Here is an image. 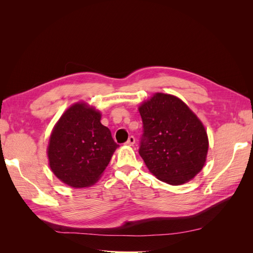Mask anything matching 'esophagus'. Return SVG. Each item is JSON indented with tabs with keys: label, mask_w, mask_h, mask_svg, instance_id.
Instances as JSON below:
<instances>
[{
	"label": "esophagus",
	"mask_w": 253,
	"mask_h": 253,
	"mask_svg": "<svg viewBox=\"0 0 253 253\" xmlns=\"http://www.w3.org/2000/svg\"><path fill=\"white\" fill-rule=\"evenodd\" d=\"M134 143H135V137H134V136H129L127 141L126 142V145H129V147H131V145H134Z\"/></svg>",
	"instance_id": "34e87169"
}]
</instances>
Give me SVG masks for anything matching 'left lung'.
<instances>
[{
  "instance_id": "8db88e82",
  "label": "left lung",
  "mask_w": 253,
  "mask_h": 253,
  "mask_svg": "<svg viewBox=\"0 0 253 253\" xmlns=\"http://www.w3.org/2000/svg\"><path fill=\"white\" fill-rule=\"evenodd\" d=\"M143 124L139 154L149 171L182 185L205 166L209 141L202 121L179 98L156 93L138 108Z\"/></svg>"
}]
</instances>
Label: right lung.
<instances>
[{
    "instance_id": "right-lung-1",
    "label": "right lung",
    "mask_w": 253,
    "mask_h": 253,
    "mask_svg": "<svg viewBox=\"0 0 253 253\" xmlns=\"http://www.w3.org/2000/svg\"><path fill=\"white\" fill-rule=\"evenodd\" d=\"M100 120V113L78 102L65 111L53 127L47 148L49 167L65 185H94L119 147Z\"/></svg>"
}]
</instances>
